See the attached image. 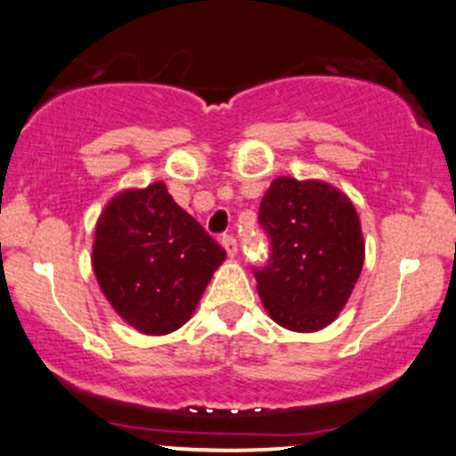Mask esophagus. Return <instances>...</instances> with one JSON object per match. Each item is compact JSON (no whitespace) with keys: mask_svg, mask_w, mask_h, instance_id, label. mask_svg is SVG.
I'll list each match as a JSON object with an SVG mask.
<instances>
[{"mask_svg":"<svg viewBox=\"0 0 456 456\" xmlns=\"http://www.w3.org/2000/svg\"><path fill=\"white\" fill-rule=\"evenodd\" d=\"M221 242L224 246V250H227L229 257H235V255H238V240H235L233 235H223Z\"/></svg>","mask_w":456,"mask_h":456,"instance_id":"34e87169","label":"esophagus"}]
</instances>
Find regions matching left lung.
Returning <instances> with one entry per match:
<instances>
[{
	"label": "left lung",
	"instance_id": "obj_1",
	"mask_svg": "<svg viewBox=\"0 0 456 456\" xmlns=\"http://www.w3.org/2000/svg\"><path fill=\"white\" fill-rule=\"evenodd\" d=\"M259 227L270 255L253 274L270 317L294 332L332 323L364 264L352 201L323 182L279 177L261 199Z\"/></svg>",
	"mask_w": 456,
	"mask_h": 456
}]
</instances>
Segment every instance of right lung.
<instances>
[{
	"instance_id": "add662e5",
	"label": "right lung",
	"mask_w": 456,
	"mask_h": 456,
	"mask_svg": "<svg viewBox=\"0 0 456 456\" xmlns=\"http://www.w3.org/2000/svg\"><path fill=\"white\" fill-rule=\"evenodd\" d=\"M224 248L162 182L113 197L96 224L92 264L118 315L145 334L182 328Z\"/></svg>"
}]
</instances>
